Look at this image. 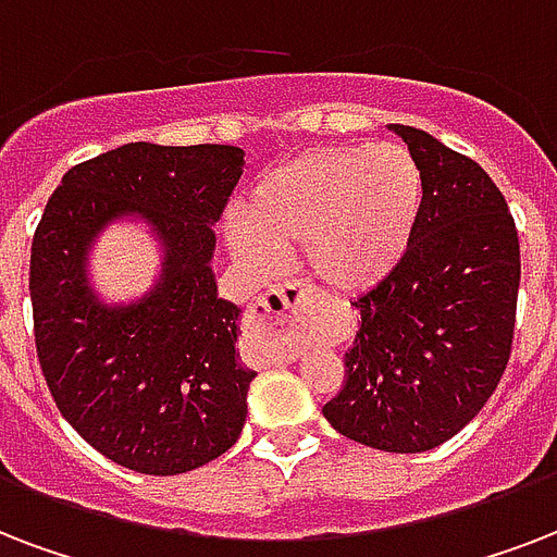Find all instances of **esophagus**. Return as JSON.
<instances>
[{
	"instance_id": "obj_1",
	"label": "esophagus",
	"mask_w": 557,
	"mask_h": 557,
	"mask_svg": "<svg viewBox=\"0 0 557 557\" xmlns=\"http://www.w3.org/2000/svg\"><path fill=\"white\" fill-rule=\"evenodd\" d=\"M309 304H312V295H309L307 286H300V283H283V286L265 292L253 304L250 315H253V324L260 326V330H274V326L297 321Z\"/></svg>"
}]
</instances>
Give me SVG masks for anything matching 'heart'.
<instances>
[{
  "mask_svg": "<svg viewBox=\"0 0 557 557\" xmlns=\"http://www.w3.org/2000/svg\"><path fill=\"white\" fill-rule=\"evenodd\" d=\"M423 172L409 148H321L271 169L250 189L245 215L227 222V248L260 277L283 250L333 292H364L409 253L423 215Z\"/></svg>",
  "mask_w": 557,
  "mask_h": 557,
  "instance_id": "obj_1",
  "label": "heart"
}]
</instances>
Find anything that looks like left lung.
I'll return each instance as SVG.
<instances>
[{"label":"left lung","mask_w":557,"mask_h":557,"mask_svg":"<svg viewBox=\"0 0 557 557\" xmlns=\"http://www.w3.org/2000/svg\"><path fill=\"white\" fill-rule=\"evenodd\" d=\"M423 172V215L403 262L354 297L345 385L324 406L335 432L385 453H426L476 418L511 356L520 242L476 160L392 125Z\"/></svg>","instance_id":"left-lung-1"}]
</instances>
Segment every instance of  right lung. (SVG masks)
<instances>
[{
  "label": "right lung",
  "mask_w": 557,
  "mask_h": 557,
  "mask_svg": "<svg viewBox=\"0 0 557 557\" xmlns=\"http://www.w3.org/2000/svg\"><path fill=\"white\" fill-rule=\"evenodd\" d=\"M236 146L127 143L75 165L32 242L34 345L58 409L110 461L177 476L236 444L257 376L239 364V312L219 297L215 222L239 184ZM146 223L161 274L108 305L89 253L110 223Z\"/></svg>",
  "instance_id": "obj_1"
}]
</instances>
